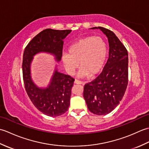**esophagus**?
<instances>
[{
  "instance_id": "1",
  "label": "esophagus",
  "mask_w": 149,
  "mask_h": 149,
  "mask_svg": "<svg viewBox=\"0 0 149 149\" xmlns=\"http://www.w3.org/2000/svg\"><path fill=\"white\" fill-rule=\"evenodd\" d=\"M74 83H75V84H84V83H83V82L77 80V79H75V81H74Z\"/></svg>"
}]
</instances>
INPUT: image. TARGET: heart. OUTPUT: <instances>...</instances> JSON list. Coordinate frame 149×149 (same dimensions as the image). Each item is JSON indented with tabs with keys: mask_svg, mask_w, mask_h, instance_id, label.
<instances>
[{
	"mask_svg": "<svg viewBox=\"0 0 149 149\" xmlns=\"http://www.w3.org/2000/svg\"><path fill=\"white\" fill-rule=\"evenodd\" d=\"M68 54L64 53L61 60L69 74H73L79 65V75L94 77L102 70L107 54L106 43L100 36H86L69 47Z\"/></svg>",
	"mask_w": 149,
	"mask_h": 149,
	"instance_id": "b5f03b06",
	"label": "heart"
}]
</instances>
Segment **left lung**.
Segmentation results:
<instances>
[{
  "mask_svg": "<svg viewBox=\"0 0 149 149\" xmlns=\"http://www.w3.org/2000/svg\"><path fill=\"white\" fill-rule=\"evenodd\" d=\"M91 29H99L107 36L109 58L102 73L85 84L83 95L91 113L105 115L118 105L124 95L128 84V53L111 31L102 27Z\"/></svg>",
  "mask_w": 149,
  "mask_h": 149,
  "instance_id": "8db88e82",
  "label": "left lung"
}]
</instances>
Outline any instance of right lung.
<instances>
[{
	"instance_id": "right-lung-1",
	"label": "right lung",
	"mask_w": 149,
	"mask_h": 149,
	"mask_svg": "<svg viewBox=\"0 0 149 149\" xmlns=\"http://www.w3.org/2000/svg\"><path fill=\"white\" fill-rule=\"evenodd\" d=\"M71 31L45 29L34 37L24 50L22 72L26 92L34 106L49 116H58L67 111L74 79L59 72L56 66L48 86L40 88L32 80L31 63L34 56L40 52L50 54L56 61H61L63 40Z\"/></svg>"
}]
</instances>
